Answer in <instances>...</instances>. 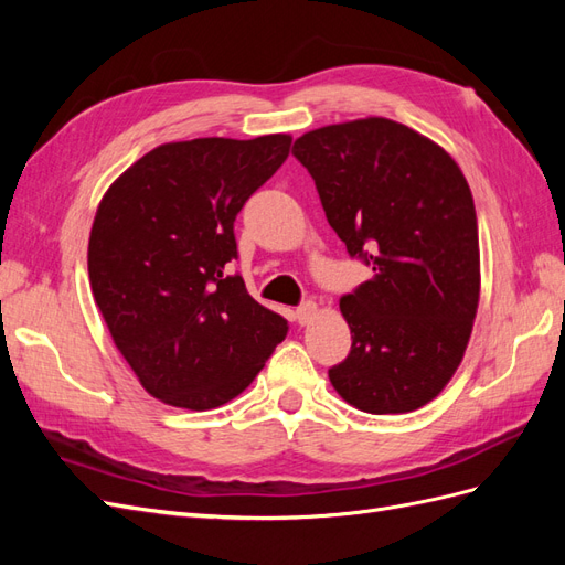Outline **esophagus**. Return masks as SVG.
<instances>
[{
  "instance_id": "1",
  "label": "esophagus",
  "mask_w": 565,
  "mask_h": 565,
  "mask_svg": "<svg viewBox=\"0 0 565 565\" xmlns=\"http://www.w3.org/2000/svg\"><path fill=\"white\" fill-rule=\"evenodd\" d=\"M313 316H316V303H313V301H303V303H299V306H297L295 318H297V322H299V324L311 322V318H313Z\"/></svg>"
}]
</instances>
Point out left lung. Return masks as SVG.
<instances>
[{
	"instance_id": "1",
	"label": "left lung",
	"mask_w": 565,
	"mask_h": 565,
	"mask_svg": "<svg viewBox=\"0 0 565 565\" xmlns=\"http://www.w3.org/2000/svg\"><path fill=\"white\" fill-rule=\"evenodd\" d=\"M334 233L372 280L339 299L351 351L330 382L372 415L436 398L465 355L478 309V221L465 174L426 136L384 117L299 136Z\"/></svg>"
}]
</instances>
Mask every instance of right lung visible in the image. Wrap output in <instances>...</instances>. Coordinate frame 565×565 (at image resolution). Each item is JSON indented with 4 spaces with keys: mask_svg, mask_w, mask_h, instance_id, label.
<instances>
[{
    "mask_svg": "<svg viewBox=\"0 0 565 565\" xmlns=\"http://www.w3.org/2000/svg\"><path fill=\"white\" fill-rule=\"evenodd\" d=\"M287 134L146 152L98 204L89 280L115 347L162 403L212 409L259 374L287 320L247 292L233 224L289 156Z\"/></svg>",
    "mask_w": 565,
    "mask_h": 565,
    "instance_id": "obj_1",
    "label": "right lung"
}]
</instances>
